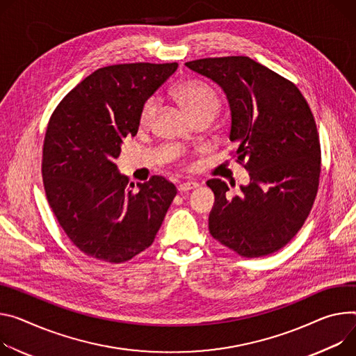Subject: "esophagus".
Listing matches in <instances>:
<instances>
[{
  "instance_id": "esophagus-1",
  "label": "esophagus",
  "mask_w": 356,
  "mask_h": 356,
  "mask_svg": "<svg viewBox=\"0 0 356 356\" xmlns=\"http://www.w3.org/2000/svg\"><path fill=\"white\" fill-rule=\"evenodd\" d=\"M199 187V183L197 181H190V180H186V181H181L179 186H177V190L179 193H186L191 188H196Z\"/></svg>"
}]
</instances>
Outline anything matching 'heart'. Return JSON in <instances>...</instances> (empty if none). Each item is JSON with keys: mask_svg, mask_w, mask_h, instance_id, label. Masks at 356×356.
<instances>
[{"mask_svg": "<svg viewBox=\"0 0 356 356\" xmlns=\"http://www.w3.org/2000/svg\"><path fill=\"white\" fill-rule=\"evenodd\" d=\"M173 95L176 101L183 106V109L187 112V115L191 119L202 113L216 115L220 108V99L216 90L206 82H202L197 79H188L179 83L175 88ZM157 111H159V101L154 98V96L146 99L139 115L140 124L143 127L150 126Z\"/></svg>", "mask_w": 356, "mask_h": 356, "instance_id": "heart-1", "label": "heart"}]
</instances>
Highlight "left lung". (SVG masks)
Returning a JSON list of instances; mask_svg holds the SVG:
<instances>
[{
  "instance_id": "1",
  "label": "left lung",
  "mask_w": 356,
  "mask_h": 356,
  "mask_svg": "<svg viewBox=\"0 0 356 356\" xmlns=\"http://www.w3.org/2000/svg\"><path fill=\"white\" fill-rule=\"evenodd\" d=\"M186 67L227 96L237 161L250 175L233 196L229 184L211 179L210 234L243 257L282 248L307 220L318 191L321 147L314 115L288 79L248 56L204 58Z\"/></svg>"
}]
</instances>
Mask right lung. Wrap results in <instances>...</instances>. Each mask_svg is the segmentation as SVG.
Here are the masks:
<instances>
[{"instance_id": "add662e5", "label": "right lung", "mask_w": 356, "mask_h": 356, "mask_svg": "<svg viewBox=\"0 0 356 356\" xmlns=\"http://www.w3.org/2000/svg\"><path fill=\"white\" fill-rule=\"evenodd\" d=\"M177 63H120L78 83L54 111L44 140L42 179L63 232L86 255L124 263L152 245L176 196L161 176L129 183L115 159L135 136L146 99Z\"/></svg>"}]
</instances>
